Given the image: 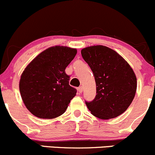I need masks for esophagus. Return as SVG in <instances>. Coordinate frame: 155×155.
<instances>
[{
  "mask_svg": "<svg viewBox=\"0 0 155 155\" xmlns=\"http://www.w3.org/2000/svg\"><path fill=\"white\" fill-rule=\"evenodd\" d=\"M78 92H80V93H81V92H83V90H84V87H78Z\"/></svg>",
  "mask_w": 155,
  "mask_h": 155,
  "instance_id": "esophagus-1",
  "label": "esophagus"
}]
</instances>
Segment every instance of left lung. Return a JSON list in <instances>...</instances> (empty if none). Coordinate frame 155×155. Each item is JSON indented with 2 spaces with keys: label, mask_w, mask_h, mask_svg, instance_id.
<instances>
[{
  "label": "left lung",
  "mask_w": 155,
  "mask_h": 155,
  "mask_svg": "<svg viewBox=\"0 0 155 155\" xmlns=\"http://www.w3.org/2000/svg\"><path fill=\"white\" fill-rule=\"evenodd\" d=\"M81 55L92 71L96 84L95 99L86 101L89 111L105 120L122 114L137 91V78L131 67L117 52L104 45L83 48Z\"/></svg>",
  "instance_id": "obj_1"
}]
</instances>
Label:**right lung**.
I'll use <instances>...</instances> for the list:
<instances>
[{
  "label": "right lung",
  "mask_w": 155,
  "mask_h": 155,
  "mask_svg": "<svg viewBox=\"0 0 155 155\" xmlns=\"http://www.w3.org/2000/svg\"><path fill=\"white\" fill-rule=\"evenodd\" d=\"M77 49L53 46L36 56L21 75L19 90L28 110L40 119H54L64 113L77 90L68 84L65 69Z\"/></svg>",
  "instance_id": "1"
}]
</instances>
